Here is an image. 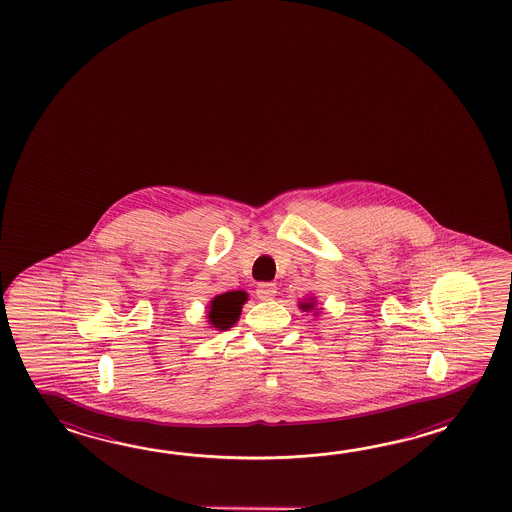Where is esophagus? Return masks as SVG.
<instances>
[{
	"label": "esophagus",
	"mask_w": 512,
	"mask_h": 512,
	"mask_svg": "<svg viewBox=\"0 0 512 512\" xmlns=\"http://www.w3.org/2000/svg\"><path fill=\"white\" fill-rule=\"evenodd\" d=\"M256 294L260 300H272L276 296V283L263 282L258 285Z\"/></svg>",
	"instance_id": "esophagus-1"
}]
</instances>
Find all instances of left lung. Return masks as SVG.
Masks as SVG:
<instances>
[{"instance_id":"obj_1","label":"left lung","mask_w":512,"mask_h":512,"mask_svg":"<svg viewBox=\"0 0 512 512\" xmlns=\"http://www.w3.org/2000/svg\"><path fill=\"white\" fill-rule=\"evenodd\" d=\"M300 309H302V311H309V309H315V300H313V302H302V304H300Z\"/></svg>"}]
</instances>
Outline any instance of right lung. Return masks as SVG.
<instances>
[{"instance_id":"obj_1","label":"right lung","mask_w":512,"mask_h":512,"mask_svg":"<svg viewBox=\"0 0 512 512\" xmlns=\"http://www.w3.org/2000/svg\"><path fill=\"white\" fill-rule=\"evenodd\" d=\"M247 302V293L243 291H230L219 294L208 307V322L216 329H229L240 318L241 307Z\"/></svg>"}]
</instances>
